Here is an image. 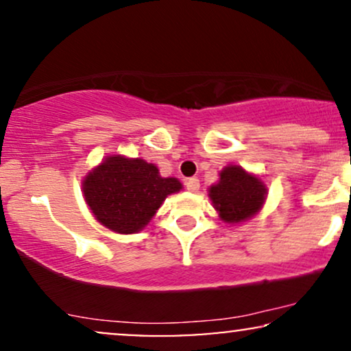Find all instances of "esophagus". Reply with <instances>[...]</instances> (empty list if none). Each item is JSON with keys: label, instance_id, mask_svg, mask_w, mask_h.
Listing matches in <instances>:
<instances>
[{"label": "esophagus", "instance_id": "34e87169", "mask_svg": "<svg viewBox=\"0 0 351 351\" xmlns=\"http://www.w3.org/2000/svg\"><path fill=\"white\" fill-rule=\"evenodd\" d=\"M184 186H186L188 191H191V193L198 191V189H199V180L198 178H188L186 181H184Z\"/></svg>", "mask_w": 351, "mask_h": 351}]
</instances>
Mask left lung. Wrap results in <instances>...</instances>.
<instances>
[{"mask_svg": "<svg viewBox=\"0 0 351 351\" xmlns=\"http://www.w3.org/2000/svg\"><path fill=\"white\" fill-rule=\"evenodd\" d=\"M219 183L209 188L221 219L243 223L256 215L265 199V186L259 178L245 173L241 167H228L221 171Z\"/></svg>", "mask_w": 351, "mask_h": 351, "instance_id": "left-lung-1", "label": "left lung"}]
</instances>
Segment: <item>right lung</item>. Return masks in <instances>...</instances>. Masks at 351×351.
<instances>
[{
    "label": "right lung",
    "instance_id": "add662e5",
    "mask_svg": "<svg viewBox=\"0 0 351 351\" xmlns=\"http://www.w3.org/2000/svg\"><path fill=\"white\" fill-rule=\"evenodd\" d=\"M88 208L104 226L132 234L150 223L171 193L181 189L176 178H162L155 165L145 160L108 156L84 180Z\"/></svg>",
    "mask_w": 351,
    "mask_h": 351
}]
</instances>
